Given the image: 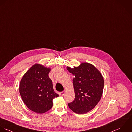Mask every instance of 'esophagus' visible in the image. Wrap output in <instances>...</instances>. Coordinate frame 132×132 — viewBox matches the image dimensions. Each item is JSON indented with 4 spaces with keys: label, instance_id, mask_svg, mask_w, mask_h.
Returning a JSON list of instances; mask_svg holds the SVG:
<instances>
[{
    "label": "esophagus",
    "instance_id": "obj_1",
    "mask_svg": "<svg viewBox=\"0 0 132 132\" xmlns=\"http://www.w3.org/2000/svg\"><path fill=\"white\" fill-rule=\"evenodd\" d=\"M65 93V90H64V91H63V92H61V94H62V95H64Z\"/></svg>",
    "mask_w": 132,
    "mask_h": 132
}]
</instances>
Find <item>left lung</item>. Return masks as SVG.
Returning a JSON list of instances; mask_svg holds the SVG:
<instances>
[{
	"label": "left lung",
	"mask_w": 132,
	"mask_h": 132,
	"mask_svg": "<svg viewBox=\"0 0 132 132\" xmlns=\"http://www.w3.org/2000/svg\"><path fill=\"white\" fill-rule=\"evenodd\" d=\"M67 69L75 76L72 81L75 98L68 105L76 114H86L93 110L101 98L103 77L95 66L88 63H82L72 68L67 66Z\"/></svg>",
	"instance_id": "1"
}]
</instances>
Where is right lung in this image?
<instances>
[{
	"label": "right lung",
	"instance_id": "obj_1",
	"mask_svg": "<svg viewBox=\"0 0 132 132\" xmlns=\"http://www.w3.org/2000/svg\"><path fill=\"white\" fill-rule=\"evenodd\" d=\"M50 68L35 64L24 74L19 84L20 96L32 111L43 114L51 109L52 100L59 96L53 90L49 77Z\"/></svg>",
	"mask_w": 132,
	"mask_h": 132
}]
</instances>
